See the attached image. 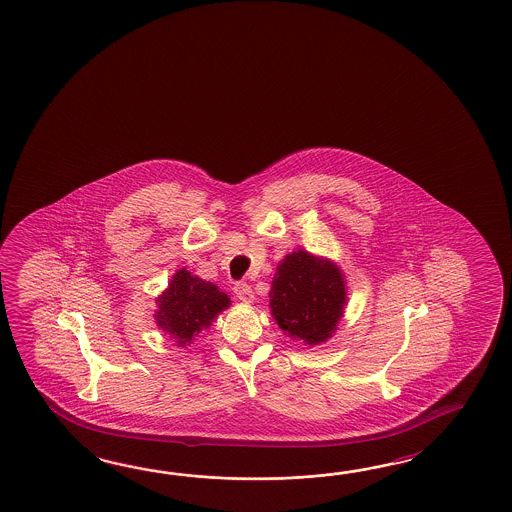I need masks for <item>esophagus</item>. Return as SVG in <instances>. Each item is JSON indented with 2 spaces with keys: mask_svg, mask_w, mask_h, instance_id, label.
<instances>
[{
  "mask_svg": "<svg viewBox=\"0 0 512 512\" xmlns=\"http://www.w3.org/2000/svg\"><path fill=\"white\" fill-rule=\"evenodd\" d=\"M233 292H235V296L239 297L240 301H244V303H251L253 297H255L253 296V290H251L250 284L246 283L235 284Z\"/></svg>",
  "mask_w": 512,
  "mask_h": 512,
  "instance_id": "esophagus-1",
  "label": "esophagus"
}]
</instances>
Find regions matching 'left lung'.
Masks as SVG:
<instances>
[{"mask_svg":"<svg viewBox=\"0 0 512 512\" xmlns=\"http://www.w3.org/2000/svg\"><path fill=\"white\" fill-rule=\"evenodd\" d=\"M345 283L330 261L294 251L279 266L270 290V307L288 336L318 345L329 340L345 305Z\"/></svg>","mask_w":512,"mask_h":512,"instance_id":"left-lung-1","label":"left lung"}]
</instances>
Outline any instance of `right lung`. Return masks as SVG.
<instances>
[{"instance_id": "right-lung-1", "label": "right lung", "mask_w": 512, "mask_h": 512, "mask_svg": "<svg viewBox=\"0 0 512 512\" xmlns=\"http://www.w3.org/2000/svg\"><path fill=\"white\" fill-rule=\"evenodd\" d=\"M229 297L215 284L180 270L172 277L169 288L158 297V325L178 338V343L193 340L202 329L229 307Z\"/></svg>"}]
</instances>
